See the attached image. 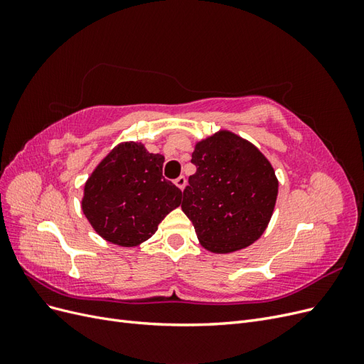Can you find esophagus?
Segmentation results:
<instances>
[{
    "label": "esophagus",
    "instance_id": "esophagus-1",
    "mask_svg": "<svg viewBox=\"0 0 364 364\" xmlns=\"http://www.w3.org/2000/svg\"><path fill=\"white\" fill-rule=\"evenodd\" d=\"M174 183H176V186H178L179 190H183L185 185H186V179L183 178V176H181V178H178V179L174 181Z\"/></svg>",
    "mask_w": 364,
    "mask_h": 364
}]
</instances>
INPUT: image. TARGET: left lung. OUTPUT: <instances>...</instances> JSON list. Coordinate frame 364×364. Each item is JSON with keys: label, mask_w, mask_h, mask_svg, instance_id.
Segmentation results:
<instances>
[{"label": "left lung", "mask_w": 364, "mask_h": 364, "mask_svg": "<svg viewBox=\"0 0 364 364\" xmlns=\"http://www.w3.org/2000/svg\"><path fill=\"white\" fill-rule=\"evenodd\" d=\"M197 171L183 190L182 211L199 243L213 253L250 246L267 229L278 197L270 161L250 141L220 129L196 142Z\"/></svg>", "instance_id": "8db88e82"}]
</instances>
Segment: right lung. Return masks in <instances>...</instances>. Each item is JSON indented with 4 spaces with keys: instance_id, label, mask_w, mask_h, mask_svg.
<instances>
[{
    "instance_id": "obj_1",
    "label": "right lung",
    "mask_w": 364,
    "mask_h": 364,
    "mask_svg": "<svg viewBox=\"0 0 364 364\" xmlns=\"http://www.w3.org/2000/svg\"><path fill=\"white\" fill-rule=\"evenodd\" d=\"M164 156L142 142L124 141L97 164L85 182L82 211L109 243L136 247L182 202V191L162 178Z\"/></svg>"
}]
</instances>
